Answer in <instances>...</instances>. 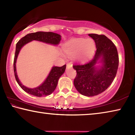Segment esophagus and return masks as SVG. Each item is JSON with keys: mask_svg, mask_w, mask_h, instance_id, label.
I'll list each match as a JSON object with an SVG mask.
<instances>
[{"mask_svg": "<svg viewBox=\"0 0 135 135\" xmlns=\"http://www.w3.org/2000/svg\"><path fill=\"white\" fill-rule=\"evenodd\" d=\"M71 66H72L71 64H70V63L67 64V67H71Z\"/></svg>", "mask_w": 135, "mask_h": 135, "instance_id": "34e87169", "label": "esophagus"}]
</instances>
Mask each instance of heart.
<instances>
[{
  "label": "heart",
  "mask_w": 135,
  "mask_h": 135,
  "mask_svg": "<svg viewBox=\"0 0 135 135\" xmlns=\"http://www.w3.org/2000/svg\"><path fill=\"white\" fill-rule=\"evenodd\" d=\"M95 49V43L91 38L84 39L83 38H76L68 42L65 46L66 54L74 55L81 52L82 59H86L92 55Z\"/></svg>",
  "instance_id": "heart-1"
}]
</instances>
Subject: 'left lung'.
<instances>
[{
    "label": "left lung",
    "instance_id": "1",
    "mask_svg": "<svg viewBox=\"0 0 135 135\" xmlns=\"http://www.w3.org/2000/svg\"><path fill=\"white\" fill-rule=\"evenodd\" d=\"M94 40L97 50L93 58L84 64L73 65L77 75L74 84L77 91L86 97H93L104 92L113 83L117 74L119 58L117 47L105 35L89 34ZM102 57L103 65L97 69L94 65Z\"/></svg>",
    "mask_w": 135,
    "mask_h": 135
}]
</instances>
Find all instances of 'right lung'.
<instances>
[{"label":"right lung","mask_w":135,"mask_h":135,"mask_svg":"<svg viewBox=\"0 0 135 135\" xmlns=\"http://www.w3.org/2000/svg\"><path fill=\"white\" fill-rule=\"evenodd\" d=\"M61 36L58 34L52 33V32L38 31L36 33L28 34L21 38L17 42L16 45V50L14 60H13V71H14L15 79L18 84L21 87L22 89H23L26 92L37 97H45V96L51 95L56 89L59 77L64 73L66 68V65L60 67H53L46 79L40 86L33 89L28 88L24 86L20 82L18 78L17 71H16V61H17L18 55L21 47L32 40H38L55 45H58L60 42L61 39Z\"/></svg>","instance_id":"1"}]
</instances>
